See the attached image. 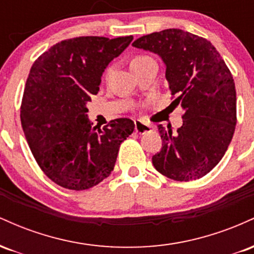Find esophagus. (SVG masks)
I'll use <instances>...</instances> for the list:
<instances>
[{
  "mask_svg": "<svg viewBox=\"0 0 254 254\" xmlns=\"http://www.w3.org/2000/svg\"><path fill=\"white\" fill-rule=\"evenodd\" d=\"M153 129V127H150L149 124H145L141 121H135V131L136 133H139V135H143V133L148 132Z\"/></svg>",
  "mask_w": 254,
  "mask_h": 254,
  "instance_id": "obj_1",
  "label": "esophagus"
}]
</instances>
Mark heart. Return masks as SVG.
<instances>
[{
    "label": "heart",
    "instance_id": "b5f03b06",
    "mask_svg": "<svg viewBox=\"0 0 254 254\" xmlns=\"http://www.w3.org/2000/svg\"><path fill=\"white\" fill-rule=\"evenodd\" d=\"M147 60H150V57H148V56H135L132 58V60H131V63H130L131 68H133V66H136V65H138V64L145 62Z\"/></svg>",
    "mask_w": 254,
    "mask_h": 254
}]
</instances>
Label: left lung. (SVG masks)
<instances>
[{"label":"left lung","instance_id":"8db88e82","mask_svg":"<svg viewBox=\"0 0 254 254\" xmlns=\"http://www.w3.org/2000/svg\"><path fill=\"white\" fill-rule=\"evenodd\" d=\"M132 45L161 57L173 103L184 110L176 132L157 127L162 148L151 159L154 167L178 182L199 179L221 161L234 135L237 92L228 66L209 40L178 28L147 34Z\"/></svg>","mask_w":254,"mask_h":254}]
</instances>
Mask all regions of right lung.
Returning a JSON list of instances; mask_svg holds the SVG:
<instances>
[{
  "instance_id": "add662e5",
  "label": "right lung",
  "mask_w": 254,
  "mask_h": 254,
  "mask_svg": "<svg viewBox=\"0 0 254 254\" xmlns=\"http://www.w3.org/2000/svg\"><path fill=\"white\" fill-rule=\"evenodd\" d=\"M132 39L62 40L32 65L20 112L22 129L37 164L64 189L87 190L103 182L113 171L121 143L133 132L129 118L100 129L92 127L87 115L106 66Z\"/></svg>"
}]
</instances>
